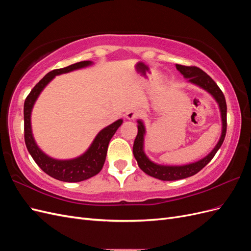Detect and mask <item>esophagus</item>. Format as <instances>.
Returning a JSON list of instances; mask_svg holds the SVG:
<instances>
[{
  "instance_id": "esophagus-1",
  "label": "esophagus",
  "mask_w": 251,
  "mask_h": 251,
  "mask_svg": "<svg viewBox=\"0 0 251 251\" xmlns=\"http://www.w3.org/2000/svg\"><path fill=\"white\" fill-rule=\"evenodd\" d=\"M139 116H140V113L138 111H135V110H131L126 113V118L128 120H134L136 118H138Z\"/></svg>"
}]
</instances>
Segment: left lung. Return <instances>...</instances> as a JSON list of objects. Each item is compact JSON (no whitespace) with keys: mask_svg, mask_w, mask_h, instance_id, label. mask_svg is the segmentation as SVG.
<instances>
[{"mask_svg":"<svg viewBox=\"0 0 251 251\" xmlns=\"http://www.w3.org/2000/svg\"><path fill=\"white\" fill-rule=\"evenodd\" d=\"M176 68L180 71L181 74H183V76L187 78L189 81L196 83V85L200 86L204 90H206L212 96L215 97V100L219 103L220 110H221V115H222V135L221 138H220L219 142L215 149L211 151L206 157L203 158L202 160L191 163L187 165H182V166H164V165H159L154 162H151L150 159L143 153V135L146 130H144L143 124L139 120L138 121V133L136 136L134 146H133V154L139 168L150 176L157 178L159 180L163 181H174V180H180L184 179L187 177L194 176L198 172H200L205 165H206L218 151V150L221 148L222 143L225 139L226 130H227V105L225 96L223 92L218 87L215 80L212 79L209 75H207L200 68L196 66H183V65H176Z\"/></svg>","mask_w":251,"mask_h":251,"instance_id":"left-lung-1","label":"left lung"}]
</instances>
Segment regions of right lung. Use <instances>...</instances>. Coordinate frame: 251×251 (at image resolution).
Instances as JSON below:
<instances>
[{"label": "right lung", "instance_id": "obj_1", "mask_svg": "<svg viewBox=\"0 0 251 251\" xmlns=\"http://www.w3.org/2000/svg\"><path fill=\"white\" fill-rule=\"evenodd\" d=\"M90 64L91 62L86 60V62H79L62 68V69H55L50 71L30 91V93L26 97L24 102V138L27 150L33 158L35 163L45 173L49 175L50 177L57 179L59 181L79 182L93 177L100 173L105 161L109 142L113 137V135L117 131V128L123 124V120L119 119L109 126L104 127L103 130L98 133L92 146L90 147L86 153L76 159H73V160H55V159H52L45 155L37 148L32 137L31 125H30V114H31V110L37 96L40 95L42 90L46 87L47 83L55 75L70 72L75 69H79V68L86 67Z\"/></svg>", "mask_w": 251, "mask_h": 251}]
</instances>
